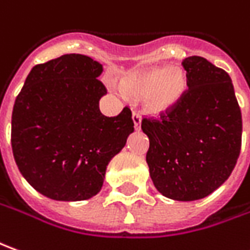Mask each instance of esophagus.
I'll return each instance as SVG.
<instances>
[{
  "instance_id": "esophagus-1",
  "label": "esophagus",
  "mask_w": 250,
  "mask_h": 250,
  "mask_svg": "<svg viewBox=\"0 0 250 250\" xmlns=\"http://www.w3.org/2000/svg\"><path fill=\"white\" fill-rule=\"evenodd\" d=\"M141 120H142L141 113H139V112H132V122H134L135 130H139V128H141Z\"/></svg>"
}]
</instances>
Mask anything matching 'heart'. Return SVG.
<instances>
[{
	"instance_id": "1",
	"label": "heart",
	"mask_w": 250,
	"mask_h": 250,
	"mask_svg": "<svg viewBox=\"0 0 250 250\" xmlns=\"http://www.w3.org/2000/svg\"><path fill=\"white\" fill-rule=\"evenodd\" d=\"M122 90L130 97H146L147 112L163 115L182 100L188 90V76L181 67L144 68L125 76Z\"/></svg>"
}]
</instances>
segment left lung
I'll use <instances>...</instances> for the list:
<instances>
[{"mask_svg":"<svg viewBox=\"0 0 250 250\" xmlns=\"http://www.w3.org/2000/svg\"><path fill=\"white\" fill-rule=\"evenodd\" d=\"M188 87L160 118H144L149 138L146 163L156 189L176 201L209 196L237 164L242 116L231 78L212 62L191 56L182 61Z\"/></svg>","mask_w":250,"mask_h":250,"instance_id":"left-lung-1","label":"left lung"}]
</instances>
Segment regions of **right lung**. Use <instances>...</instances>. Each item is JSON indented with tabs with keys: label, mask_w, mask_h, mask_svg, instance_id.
<instances>
[{
	"label": "right lung",
	"mask_w": 250,
	"mask_h": 250,
	"mask_svg": "<svg viewBox=\"0 0 250 250\" xmlns=\"http://www.w3.org/2000/svg\"><path fill=\"white\" fill-rule=\"evenodd\" d=\"M103 65L83 54L38 64L13 105L11 144L24 179L57 201H82L101 190L105 169L134 131L128 106L101 113Z\"/></svg>",
	"instance_id": "add662e5"
}]
</instances>
